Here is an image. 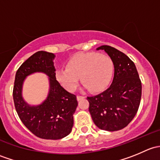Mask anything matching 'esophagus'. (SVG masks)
I'll list each match as a JSON object with an SVG mask.
<instances>
[{"label":"esophagus","mask_w":160,"mask_h":160,"mask_svg":"<svg viewBox=\"0 0 160 160\" xmlns=\"http://www.w3.org/2000/svg\"><path fill=\"white\" fill-rule=\"evenodd\" d=\"M77 100H78V101H80V100H81V99H83V98H84V97H83V96H80V95H77Z\"/></svg>","instance_id":"34e87169"}]
</instances>
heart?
<instances>
[{
  "label": "heart",
  "instance_id": "obj_1",
  "mask_svg": "<svg viewBox=\"0 0 160 160\" xmlns=\"http://www.w3.org/2000/svg\"><path fill=\"white\" fill-rule=\"evenodd\" d=\"M114 63L109 56L96 52H81L69 59L67 68L56 71V77L68 91H74L81 77L82 83L90 91L98 92L110 83Z\"/></svg>",
  "mask_w": 160,
  "mask_h": 160
}]
</instances>
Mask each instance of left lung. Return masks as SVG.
Masks as SVG:
<instances>
[{
    "instance_id": "left-lung-1",
    "label": "left lung",
    "mask_w": 160,
    "mask_h": 160,
    "mask_svg": "<svg viewBox=\"0 0 160 160\" xmlns=\"http://www.w3.org/2000/svg\"><path fill=\"white\" fill-rule=\"evenodd\" d=\"M113 61L114 75L109 88L88 97L89 111L95 125L114 132L125 128L138 111L142 96V82L133 61L125 53L109 46H101Z\"/></svg>"
}]
</instances>
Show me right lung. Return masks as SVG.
Returning a JSON list of instances; mask_svg holds the SVG:
<instances>
[{"mask_svg":"<svg viewBox=\"0 0 160 160\" xmlns=\"http://www.w3.org/2000/svg\"><path fill=\"white\" fill-rule=\"evenodd\" d=\"M53 53L38 51L21 65L15 74L13 99L18 115L35 136L44 139H60L68 135L73 126V114L77 107V96L67 91L56 80ZM35 72L50 77L49 95L40 106H30L21 97L23 80Z\"/></svg>","mask_w":160,"mask_h":160,"instance_id":"right-lung-1","label":"right lung"}]
</instances>
